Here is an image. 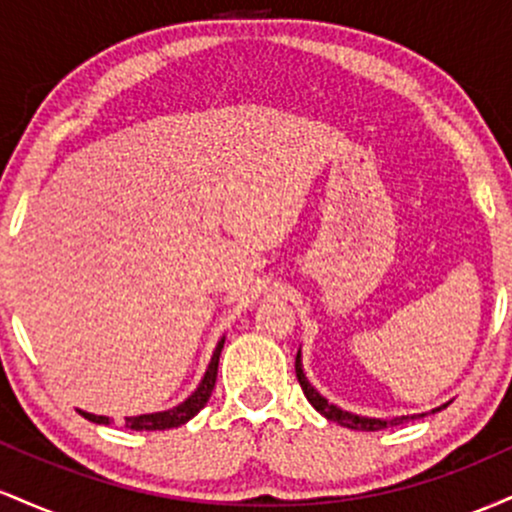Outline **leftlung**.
<instances>
[{
  "label": "left lung",
  "instance_id": "left-lung-1",
  "mask_svg": "<svg viewBox=\"0 0 512 512\" xmlns=\"http://www.w3.org/2000/svg\"><path fill=\"white\" fill-rule=\"evenodd\" d=\"M296 378H298V383H301V387H303V395L308 397V402L313 404V407L320 411V414L325 416V419H330V421H334V424H339V426H344V428H351V431H380V428L397 426V424H402V421H407V419H416V416H424V414L397 416V419L387 421V419H370V416H358V414H351V411L339 409L337 404L327 402V399L322 397L320 392H317L315 387L308 383V378H305V373H303L301 351H298V356H296ZM438 409H443V407H438ZM438 409H433V411H438Z\"/></svg>",
  "mask_w": 512,
  "mask_h": 512
}]
</instances>
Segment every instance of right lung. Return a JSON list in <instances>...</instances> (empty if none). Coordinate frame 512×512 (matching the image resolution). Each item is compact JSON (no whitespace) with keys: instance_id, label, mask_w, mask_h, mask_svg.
Masks as SVG:
<instances>
[{"instance_id":"obj_1","label":"right lung","mask_w":512,"mask_h":512,"mask_svg":"<svg viewBox=\"0 0 512 512\" xmlns=\"http://www.w3.org/2000/svg\"><path fill=\"white\" fill-rule=\"evenodd\" d=\"M223 342H226V339H221V342L216 344L214 356H211L209 368H207V373H204L202 383H199L197 390L192 392V395L187 397L185 402L178 404V407L168 409V411H156V414L125 416V426L132 428V431H166V428H175V426L187 424L192 416H197L199 409H204V404L209 402L211 390H214V385H216V373H219V356H221ZM79 414L84 416V419L93 421V424H105V426L110 424L108 416L88 414V411H81V409H79Z\"/></svg>"}]
</instances>
